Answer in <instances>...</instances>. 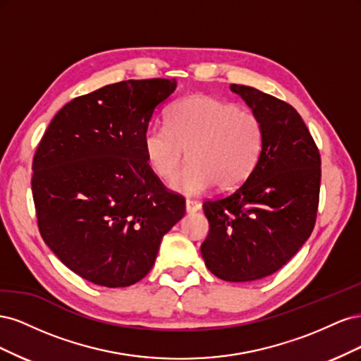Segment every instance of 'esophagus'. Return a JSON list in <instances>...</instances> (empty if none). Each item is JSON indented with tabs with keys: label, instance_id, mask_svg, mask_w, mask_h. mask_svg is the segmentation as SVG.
I'll return each mask as SVG.
<instances>
[{
	"label": "esophagus",
	"instance_id": "34e87169",
	"mask_svg": "<svg viewBox=\"0 0 361 361\" xmlns=\"http://www.w3.org/2000/svg\"><path fill=\"white\" fill-rule=\"evenodd\" d=\"M185 209H187L188 214H194L202 209V203L197 200H187L185 202Z\"/></svg>",
	"mask_w": 361,
	"mask_h": 361
}]
</instances>
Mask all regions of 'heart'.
<instances>
[{
    "mask_svg": "<svg viewBox=\"0 0 361 361\" xmlns=\"http://www.w3.org/2000/svg\"><path fill=\"white\" fill-rule=\"evenodd\" d=\"M262 149L264 128L256 114L204 94L174 104L167 126L152 125L143 133L145 158L159 178H173L188 150L192 162L170 185L185 195L216 183L221 191L238 188L256 169Z\"/></svg>",
    "mask_w": 361,
    "mask_h": 361,
    "instance_id": "heart-1",
    "label": "heart"
}]
</instances>
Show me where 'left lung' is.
Wrapping results in <instances>:
<instances>
[{
  "label": "left lung",
  "mask_w": 361,
  "mask_h": 361,
  "mask_svg": "<svg viewBox=\"0 0 361 361\" xmlns=\"http://www.w3.org/2000/svg\"><path fill=\"white\" fill-rule=\"evenodd\" d=\"M264 128L253 173L228 195L203 203L209 235L204 264L226 281L274 274L307 241L316 221L321 157L293 106L255 87L232 84Z\"/></svg>",
  "instance_id": "obj_1"
}]
</instances>
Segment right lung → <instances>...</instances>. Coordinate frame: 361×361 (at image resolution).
<instances>
[{
    "instance_id": "right-lung-1",
    "label": "right lung",
    "mask_w": 361,
    "mask_h": 361,
    "mask_svg": "<svg viewBox=\"0 0 361 361\" xmlns=\"http://www.w3.org/2000/svg\"><path fill=\"white\" fill-rule=\"evenodd\" d=\"M176 85L129 80L75 97L37 146L31 190L40 235L94 285L126 288L146 277L162 236L185 214L143 152V133Z\"/></svg>"
}]
</instances>
